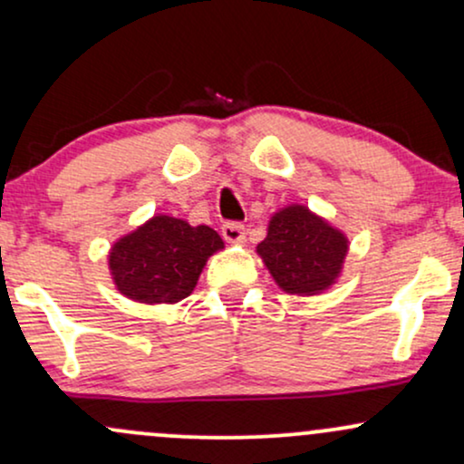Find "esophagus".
Here are the masks:
<instances>
[{"mask_svg":"<svg viewBox=\"0 0 464 464\" xmlns=\"http://www.w3.org/2000/svg\"><path fill=\"white\" fill-rule=\"evenodd\" d=\"M222 236L231 244L244 242V225L242 222H227V225H222Z\"/></svg>","mask_w":464,"mask_h":464,"instance_id":"34e87169","label":"esophagus"}]
</instances>
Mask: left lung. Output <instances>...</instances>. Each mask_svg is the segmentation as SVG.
I'll return each mask as SVG.
<instances>
[{
	"mask_svg": "<svg viewBox=\"0 0 464 464\" xmlns=\"http://www.w3.org/2000/svg\"><path fill=\"white\" fill-rule=\"evenodd\" d=\"M349 239L305 205H287L270 218L259 257L287 295H321L343 273Z\"/></svg>",
	"mask_w": 464,
	"mask_h": 464,
	"instance_id": "8db88e82",
	"label": "left lung"
}]
</instances>
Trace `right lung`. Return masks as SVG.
<instances>
[{
    "instance_id": "1",
    "label": "right lung",
    "mask_w": 464,
    "mask_h": 464,
    "mask_svg": "<svg viewBox=\"0 0 464 464\" xmlns=\"http://www.w3.org/2000/svg\"><path fill=\"white\" fill-rule=\"evenodd\" d=\"M225 242L211 227H191L172 216H152L120 237L109 253L117 290L146 305L179 303L191 295L211 255Z\"/></svg>"
}]
</instances>
